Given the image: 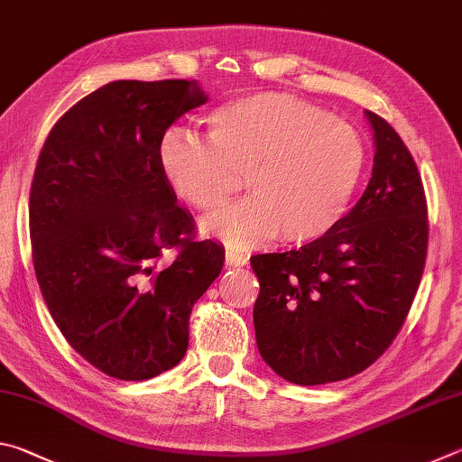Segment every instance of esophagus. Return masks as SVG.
<instances>
[{
    "instance_id": "34e87169",
    "label": "esophagus",
    "mask_w": 462,
    "mask_h": 462,
    "mask_svg": "<svg viewBox=\"0 0 462 462\" xmlns=\"http://www.w3.org/2000/svg\"><path fill=\"white\" fill-rule=\"evenodd\" d=\"M248 263L246 256L240 253H234V250H226V267H245Z\"/></svg>"
}]
</instances>
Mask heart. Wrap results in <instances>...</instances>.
Segmentation results:
<instances>
[{
  "label": "heart",
  "instance_id": "heart-1",
  "mask_svg": "<svg viewBox=\"0 0 462 462\" xmlns=\"http://www.w3.org/2000/svg\"><path fill=\"white\" fill-rule=\"evenodd\" d=\"M203 124L208 143L169 130L156 156L171 191L203 214L217 212L245 177L253 195L203 224L209 236L232 248L277 234L308 245L342 220L366 162L348 122L291 93L259 91L216 106Z\"/></svg>",
  "mask_w": 462,
  "mask_h": 462
}]
</instances>
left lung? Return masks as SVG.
Masks as SVG:
<instances>
[{"instance_id": "8db88e82", "label": "left lung", "mask_w": 462, "mask_h": 462, "mask_svg": "<svg viewBox=\"0 0 462 462\" xmlns=\"http://www.w3.org/2000/svg\"><path fill=\"white\" fill-rule=\"evenodd\" d=\"M373 177L356 206L310 245L250 259L261 283L256 346L279 377L324 385L365 371L402 330L428 250V208L413 156L366 109Z\"/></svg>"}]
</instances>
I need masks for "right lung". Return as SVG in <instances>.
<instances>
[{"instance_id": "add662e5", "label": "right lung", "mask_w": 462, "mask_h": 462, "mask_svg": "<svg viewBox=\"0 0 462 462\" xmlns=\"http://www.w3.org/2000/svg\"><path fill=\"white\" fill-rule=\"evenodd\" d=\"M208 101L198 81H114L54 124L30 187V240L54 324L122 381L173 369L224 248L193 238L159 167L167 128ZM176 250L169 260L166 253Z\"/></svg>"}]
</instances>
